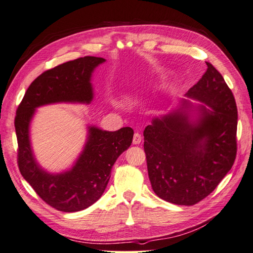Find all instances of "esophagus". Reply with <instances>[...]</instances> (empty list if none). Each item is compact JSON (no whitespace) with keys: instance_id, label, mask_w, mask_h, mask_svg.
<instances>
[{"instance_id":"obj_1","label":"esophagus","mask_w":253,"mask_h":253,"mask_svg":"<svg viewBox=\"0 0 253 253\" xmlns=\"http://www.w3.org/2000/svg\"><path fill=\"white\" fill-rule=\"evenodd\" d=\"M141 142V135L139 133H135L133 137V143L134 144H139Z\"/></svg>"}]
</instances>
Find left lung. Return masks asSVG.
Listing matches in <instances>:
<instances>
[{
    "mask_svg": "<svg viewBox=\"0 0 253 253\" xmlns=\"http://www.w3.org/2000/svg\"><path fill=\"white\" fill-rule=\"evenodd\" d=\"M206 73L179 106L152 119L143 149L152 189L175 205L192 206L208 196L236 156L237 109L223 76L207 62Z\"/></svg>",
    "mask_w": 253,
    "mask_h": 253,
    "instance_id": "left-lung-1",
    "label": "left lung"
}]
</instances>
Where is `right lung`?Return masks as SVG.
I'll use <instances>...</instances> for the list:
<instances>
[{
	"label": "right lung",
	"mask_w": 253,
	"mask_h": 253,
	"mask_svg": "<svg viewBox=\"0 0 253 253\" xmlns=\"http://www.w3.org/2000/svg\"><path fill=\"white\" fill-rule=\"evenodd\" d=\"M105 62L98 57L68 61L40 75L30 84L14 119L18 139V166L24 179L42 200L59 211L77 212L86 209L103 194L117 158L129 148L133 128L103 131L87 126L83 151L70 170L49 173L35 158L29 127L36 109L52 103H90L94 98L91 74Z\"/></svg>",
	"instance_id": "1"
}]
</instances>
